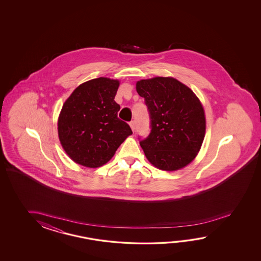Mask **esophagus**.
I'll return each mask as SVG.
<instances>
[{
    "instance_id": "esophagus-1",
    "label": "esophagus",
    "mask_w": 261,
    "mask_h": 261,
    "mask_svg": "<svg viewBox=\"0 0 261 261\" xmlns=\"http://www.w3.org/2000/svg\"><path fill=\"white\" fill-rule=\"evenodd\" d=\"M129 126H130V128H132L133 132H134V129H135V121H134V120L130 121V122H129Z\"/></svg>"
}]
</instances>
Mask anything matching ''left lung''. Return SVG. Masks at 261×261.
<instances>
[{"mask_svg":"<svg viewBox=\"0 0 261 261\" xmlns=\"http://www.w3.org/2000/svg\"><path fill=\"white\" fill-rule=\"evenodd\" d=\"M149 113V135L139 137L154 166L176 171L198 154L205 134L202 106L191 89L172 77H155L136 84Z\"/></svg>","mask_w":261,"mask_h":261,"instance_id":"obj_1","label":"left lung"}]
</instances>
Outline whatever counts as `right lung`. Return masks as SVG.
<instances>
[{"mask_svg":"<svg viewBox=\"0 0 261 261\" xmlns=\"http://www.w3.org/2000/svg\"><path fill=\"white\" fill-rule=\"evenodd\" d=\"M119 81L99 77L80 85L62 106L58 132L63 149L80 165L102 166L133 134L128 123L117 117L115 101Z\"/></svg>","mask_w":261,"mask_h":261,"instance_id":"obj_1","label":"right lung"}]
</instances>
